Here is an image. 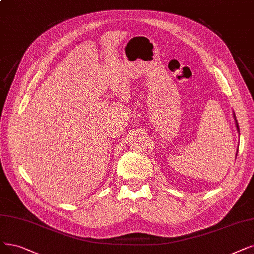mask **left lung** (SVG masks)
I'll list each match as a JSON object with an SVG mask.
<instances>
[{"instance_id":"obj_1","label":"left lung","mask_w":254,"mask_h":254,"mask_svg":"<svg viewBox=\"0 0 254 254\" xmlns=\"http://www.w3.org/2000/svg\"><path fill=\"white\" fill-rule=\"evenodd\" d=\"M233 119H235V121H236V127H237V130H238V132L240 133V129H239V124H238V121H237V118H236V114L233 113ZM237 155H238V151H237V154H236V158H237Z\"/></svg>"}]
</instances>
